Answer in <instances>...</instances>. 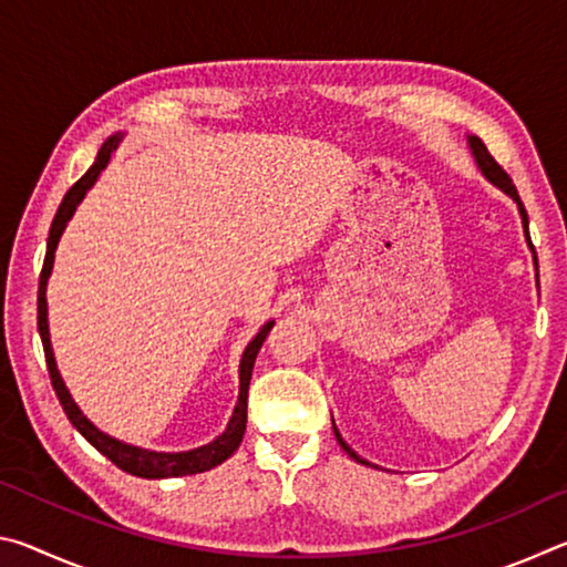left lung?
I'll return each mask as SVG.
<instances>
[{"instance_id":"8db88e82","label":"left lung","mask_w":567,"mask_h":567,"mask_svg":"<svg viewBox=\"0 0 567 567\" xmlns=\"http://www.w3.org/2000/svg\"><path fill=\"white\" fill-rule=\"evenodd\" d=\"M467 147H470V152H473V157H475V165H477V169L483 172V177L491 182V185H495L497 189H503L507 197L513 199V203L517 205V213H520V219H523V233H525V239H527V247H530V252H533V262H535V267H537V257H535V247H533V243H530V229H527V213H525V207H523V203H520V195H517V189H515V185H513V179L507 177V172L497 165V162L493 159V155L491 152H487V147L483 145V140L480 137H475V134H467ZM537 277V275H535ZM332 430H334V437H338V443H340V447L344 450V453H348L354 463H360V465H370L368 460H362L358 453H354V450L344 443L342 440V435H340V430L334 427V420H332Z\"/></svg>"}]
</instances>
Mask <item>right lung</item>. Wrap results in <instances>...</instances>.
Listing matches in <instances>:
<instances>
[{
    "instance_id": "right-lung-1",
    "label": "right lung",
    "mask_w": 567,
    "mask_h": 567,
    "mask_svg": "<svg viewBox=\"0 0 567 567\" xmlns=\"http://www.w3.org/2000/svg\"><path fill=\"white\" fill-rule=\"evenodd\" d=\"M120 142H122V134H114V137L104 142L102 150L97 152L94 165L84 172V177L76 179L70 187V192L64 195L62 205L54 215V223L50 227V239H47V255H44V265H42V275H40V295H37V324H40V338L44 344L47 368H50L52 388L56 392V398H60L62 408L72 425L80 430L82 437L87 440L92 447H97L104 457L112 460V463L120 470H124V473L147 477V480L205 473V470L223 465L225 460L239 447V443H243V435L247 427V390H249V380H252L255 358H257V352H260L265 338L270 334L275 320L265 322L260 332L249 340V344L243 352V360H239V395H237V405L233 410V417H229V422H227L225 433L215 437L213 443L195 447V450H185V453H155V450H145V447L122 443V440L102 433V430L94 425V422L80 410V405L72 400L70 390H66L64 380L60 375V370H56V360H54V350H52V340H50V318H47V282H50V275L54 267V252H56V245H60V237L64 233L66 223H70L74 215L76 205H80L84 195H87V192L94 187V182H97V177L102 175V169L110 165L112 152L120 147Z\"/></svg>"
}]
</instances>
